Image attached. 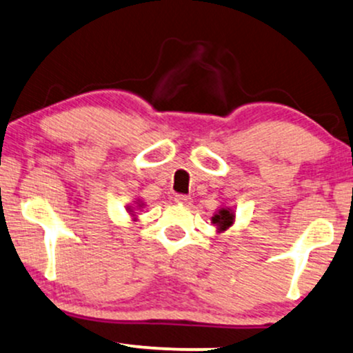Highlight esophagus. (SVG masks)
<instances>
[{
	"label": "esophagus",
	"mask_w": 353,
	"mask_h": 353,
	"mask_svg": "<svg viewBox=\"0 0 353 353\" xmlns=\"http://www.w3.org/2000/svg\"><path fill=\"white\" fill-rule=\"evenodd\" d=\"M174 202L179 203V205H184V207H189V205L192 203V199L187 197V195H176V197H174Z\"/></svg>",
	"instance_id": "1"
}]
</instances>
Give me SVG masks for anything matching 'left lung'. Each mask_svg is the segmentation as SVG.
<instances>
[{
    "label": "left lung",
    "mask_w": 353,
    "mask_h": 353,
    "mask_svg": "<svg viewBox=\"0 0 353 353\" xmlns=\"http://www.w3.org/2000/svg\"><path fill=\"white\" fill-rule=\"evenodd\" d=\"M212 223L216 226V231L220 233V231H226L230 228V226H233L234 223V212L228 207L225 208H220L215 215L212 216Z\"/></svg>",
    "instance_id": "obj_1"
}]
</instances>
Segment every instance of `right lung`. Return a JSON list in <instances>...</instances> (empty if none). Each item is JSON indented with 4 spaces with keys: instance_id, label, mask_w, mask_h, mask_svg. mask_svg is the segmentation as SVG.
I'll return each instance as SVG.
<instances>
[{
    "instance_id": "1",
    "label": "right lung",
    "mask_w": 353,
    "mask_h": 353,
    "mask_svg": "<svg viewBox=\"0 0 353 353\" xmlns=\"http://www.w3.org/2000/svg\"><path fill=\"white\" fill-rule=\"evenodd\" d=\"M138 203V208H140L141 207V205H143V203H141V202H137ZM128 210V212H130L132 213V215H133V213H135V212H133V208H127Z\"/></svg>"
}]
</instances>
